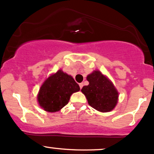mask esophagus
I'll return each mask as SVG.
<instances>
[{
  "label": "esophagus",
  "instance_id": "esophagus-1",
  "mask_svg": "<svg viewBox=\"0 0 154 154\" xmlns=\"http://www.w3.org/2000/svg\"><path fill=\"white\" fill-rule=\"evenodd\" d=\"M79 85H80V89H82V86H83V83H82V82H81V83L79 84Z\"/></svg>",
  "mask_w": 154,
  "mask_h": 154
}]
</instances>
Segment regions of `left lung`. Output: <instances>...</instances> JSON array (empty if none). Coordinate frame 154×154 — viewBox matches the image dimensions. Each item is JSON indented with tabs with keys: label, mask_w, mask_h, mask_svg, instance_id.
<instances>
[{
	"label": "left lung",
	"mask_w": 154,
	"mask_h": 154,
	"mask_svg": "<svg viewBox=\"0 0 154 154\" xmlns=\"http://www.w3.org/2000/svg\"><path fill=\"white\" fill-rule=\"evenodd\" d=\"M88 85L83 86L82 91L89 105L100 112H109L118 102V93L110 80L99 71L88 75Z\"/></svg>",
	"instance_id": "1"
}]
</instances>
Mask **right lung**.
Returning <instances> with one entry per match:
<instances>
[{"label": "right lung", "mask_w": 154, "mask_h": 154, "mask_svg": "<svg viewBox=\"0 0 154 154\" xmlns=\"http://www.w3.org/2000/svg\"><path fill=\"white\" fill-rule=\"evenodd\" d=\"M80 89L72 76L58 70L42 85L37 97L38 104L45 111L57 112L66 105L71 95Z\"/></svg>", "instance_id": "1"}]
</instances>
